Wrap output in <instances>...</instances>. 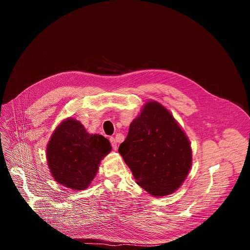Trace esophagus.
<instances>
[{"mask_svg":"<svg viewBox=\"0 0 250 250\" xmlns=\"http://www.w3.org/2000/svg\"><path fill=\"white\" fill-rule=\"evenodd\" d=\"M109 141H110V143H111L112 149H113V150H116V149H117V143H116L115 139H114V138H110V139H109Z\"/></svg>","mask_w":250,"mask_h":250,"instance_id":"1","label":"esophagus"}]
</instances>
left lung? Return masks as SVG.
Masks as SVG:
<instances>
[{
    "mask_svg": "<svg viewBox=\"0 0 250 250\" xmlns=\"http://www.w3.org/2000/svg\"><path fill=\"white\" fill-rule=\"evenodd\" d=\"M118 152L138 185L154 196L174 192L188 176L192 161L188 138L157 101L145 104Z\"/></svg>",
    "mask_w": 250,
    "mask_h": 250,
    "instance_id": "obj_1",
    "label": "left lung"
}]
</instances>
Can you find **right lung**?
<instances>
[{
	"label": "right lung",
	"mask_w": 250,
	"mask_h": 250,
	"mask_svg": "<svg viewBox=\"0 0 250 250\" xmlns=\"http://www.w3.org/2000/svg\"><path fill=\"white\" fill-rule=\"evenodd\" d=\"M111 151L109 141L91 135L75 118H67L52 134L46 147V159L52 177L75 190L89 187L100 161Z\"/></svg>",
	"instance_id": "1"
}]
</instances>
